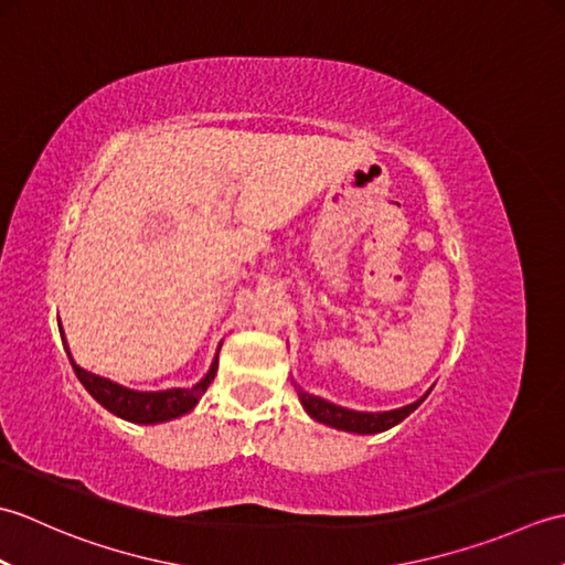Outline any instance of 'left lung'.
<instances>
[{"mask_svg": "<svg viewBox=\"0 0 565 565\" xmlns=\"http://www.w3.org/2000/svg\"><path fill=\"white\" fill-rule=\"evenodd\" d=\"M429 393H425L423 398L405 405V407H395V411L388 413H356V411H347V407L334 405L330 401H322L318 395H310L306 391L298 388V398H301L306 413L318 419V423L334 427V429H344V431H356V435H376V431H386L395 427L398 423L411 415L415 407L427 398Z\"/></svg>", "mask_w": 565, "mask_h": 565, "instance_id": "8db88e82", "label": "left lung"}]
</instances>
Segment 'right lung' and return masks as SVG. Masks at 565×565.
Wrapping results in <instances>:
<instances>
[{
  "mask_svg": "<svg viewBox=\"0 0 565 565\" xmlns=\"http://www.w3.org/2000/svg\"><path fill=\"white\" fill-rule=\"evenodd\" d=\"M60 338H63L65 352L70 356L63 330H60ZM70 364H72V369H75V374H77L82 386L87 388L92 398L99 405H104L106 411L118 415L121 419H128V423L158 425V423H167V419H174L179 415H186L189 411H194V405L199 403L201 395L206 393V388L211 386V381L215 376V369H218V354H215L209 374L203 376L196 386L170 388V391H146V393L130 391L126 386H118V383H114L109 379L92 374V371H84L82 366L75 364V359L72 356H70Z\"/></svg>",
  "mask_w": 565,
  "mask_h": 565,
  "instance_id": "obj_1",
  "label": "right lung"
}]
</instances>
